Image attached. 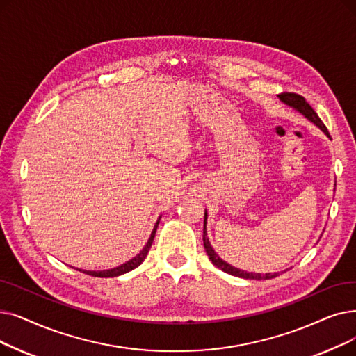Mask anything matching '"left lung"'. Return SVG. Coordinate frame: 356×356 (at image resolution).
<instances>
[{
    "label": "left lung",
    "instance_id": "8db88e82",
    "mask_svg": "<svg viewBox=\"0 0 356 356\" xmlns=\"http://www.w3.org/2000/svg\"><path fill=\"white\" fill-rule=\"evenodd\" d=\"M280 97H281V100L285 104L292 106L293 109H297L300 113H302L308 120H312L314 125H317L324 134H326L330 138V134H329L326 125H324V123L321 122V119L318 118V115L314 112L313 107L307 103V100L302 96L297 95V92H281ZM205 224H207V212H205V220H204V245H205V250H207V254H208L209 260L212 261V264L216 268L224 270L225 273L233 275V276L244 277V280H272V277L276 276V273L260 275V273H253V272H245V270H240V269H237L234 266L228 265L227 261H224L218 254L215 253V250L212 249V245H211V243H209V240L207 237V227H205Z\"/></svg>",
    "mask_w": 356,
    "mask_h": 356
}]
</instances>
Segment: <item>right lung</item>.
I'll return each instance as SVG.
<instances>
[{
	"instance_id": "right-lung-1",
	"label": "right lung",
	"mask_w": 356,
	"mask_h": 356,
	"mask_svg": "<svg viewBox=\"0 0 356 356\" xmlns=\"http://www.w3.org/2000/svg\"><path fill=\"white\" fill-rule=\"evenodd\" d=\"M160 218H161V216H160ZM160 218H159V221H157L156 227H154L152 233H151V237H149L148 243L145 244V247L143 249V252H140V254H136L134 259H131L129 261H127V264H123V265H120V266H118V268H115V269H111V270H102V272L80 270V272L87 273V275H91V276H97V277H113V276H119V275H122V273H127V272H129V270L135 269L136 266H140V265L143 264V261H144L145 256H147V254H148V252H149V247H151V244H152L154 237H156V231H157V227H159ZM76 270H79V269H76Z\"/></svg>"
}]
</instances>
